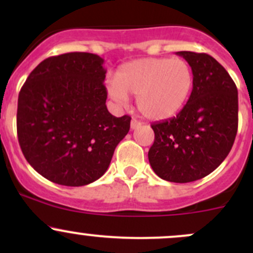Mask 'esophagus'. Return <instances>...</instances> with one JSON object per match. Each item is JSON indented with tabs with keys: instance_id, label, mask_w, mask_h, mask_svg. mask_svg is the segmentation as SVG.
<instances>
[{
	"instance_id": "obj_1",
	"label": "esophagus",
	"mask_w": 253,
	"mask_h": 253,
	"mask_svg": "<svg viewBox=\"0 0 253 253\" xmlns=\"http://www.w3.org/2000/svg\"><path fill=\"white\" fill-rule=\"evenodd\" d=\"M141 126H142L141 121H138V120H136V119H132L131 129H136V128H138V127H141Z\"/></svg>"
}]
</instances>
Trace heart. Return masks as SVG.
Here are the masks:
<instances>
[{
    "label": "heart",
    "instance_id": "obj_1",
    "mask_svg": "<svg viewBox=\"0 0 253 253\" xmlns=\"http://www.w3.org/2000/svg\"><path fill=\"white\" fill-rule=\"evenodd\" d=\"M192 84V68L183 58L147 57L122 65L116 78L106 83V89L121 105L128 103V95L137 96V108L143 116L160 121L182 109Z\"/></svg>",
    "mask_w": 253,
    "mask_h": 253
}]
</instances>
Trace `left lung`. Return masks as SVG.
I'll return each mask as SVG.
<instances>
[{
	"label": "left lung",
	"mask_w": 253,
	"mask_h": 253,
	"mask_svg": "<svg viewBox=\"0 0 253 253\" xmlns=\"http://www.w3.org/2000/svg\"><path fill=\"white\" fill-rule=\"evenodd\" d=\"M190 63L193 88L175 117L152 125L150 167L163 180L186 183L213 172L228 157L237 133V88L208 53L178 51Z\"/></svg>",
	"instance_id": "obj_1"
}]
</instances>
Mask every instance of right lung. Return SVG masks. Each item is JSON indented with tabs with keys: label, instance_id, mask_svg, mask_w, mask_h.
I'll list each match as a JSON object with an SVG mask.
<instances>
[{
	"label": "right lung",
	"instance_id": "right-lung-1",
	"mask_svg": "<svg viewBox=\"0 0 253 253\" xmlns=\"http://www.w3.org/2000/svg\"><path fill=\"white\" fill-rule=\"evenodd\" d=\"M104 60L68 52L40 62L18 96L20 149L35 171L63 186L101 177L115 148L129 131L131 117L106 108Z\"/></svg>",
	"mask_w": 253,
	"mask_h": 253
}]
</instances>
